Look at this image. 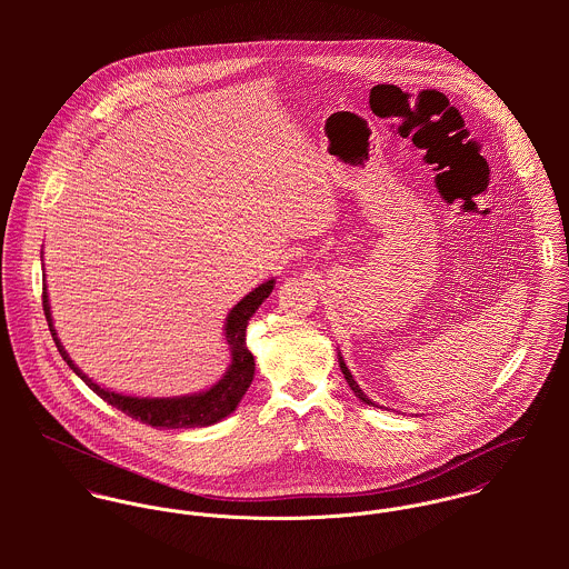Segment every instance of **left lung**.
<instances>
[{"label":"left lung","instance_id":"8db88e82","mask_svg":"<svg viewBox=\"0 0 569 569\" xmlns=\"http://www.w3.org/2000/svg\"><path fill=\"white\" fill-rule=\"evenodd\" d=\"M337 359H339V368H341V375H343V379L348 381V386H350V390L355 392V397L361 401V403H366V406L377 407V403H372L366 395H363V390L357 386V381H355V377L350 375V370H348V366H346V361H343V357H341V352H337Z\"/></svg>","mask_w":569,"mask_h":569}]
</instances>
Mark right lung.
<instances>
[{"label":"right lung","mask_w":569,"mask_h":569,"mask_svg":"<svg viewBox=\"0 0 569 569\" xmlns=\"http://www.w3.org/2000/svg\"><path fill=\"white\" fill-rule=\"evenodd\" d=\"M276 280H267L262 284H258L253 291H249L239 305L232 307V311L226 318V341H228V350H230V366L226 370V375L210 386L203 392H194V395H183V397H166V399H151V397H129V395H120L113 392L109 388H102L98 383H93L81 368L72 361V357L68 355V350L63 348L54 320H52V311H50V298L48 291L43 287V311H46V320L50 326L52 339L63 357V361H68V366L81 377L84 386L96 392L102 401H107L109 406L124 411L127 416L147 422L151 427H160V429H190V427H208L214 425L223 418H228L244 397L247 388L253 381V355L247 348L244 341V330L249 318L258 311V307L269 298V293L273 291Z\"/></svg>","instance_id":"right-lung-1"}]
</instances>
